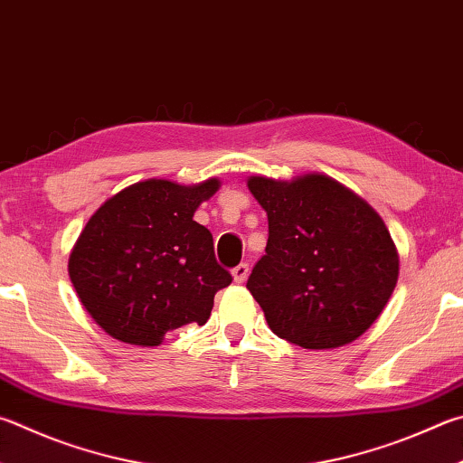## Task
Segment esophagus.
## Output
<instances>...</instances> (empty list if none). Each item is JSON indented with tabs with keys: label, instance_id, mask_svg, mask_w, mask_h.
I'll return each mask as SVG.
<instances>
[{
	"label": "esophagus",
	"instance_id": "1",
	"mask_svg": "<svg viewBox=\"0 0 463 463\" xmlns=\"http://www.w3.org/2000/svg\"><path fill=\"white\" fill-rule=\"evenodd\" d=\"M249 277V265L247 263H241L232 269V279L234 283H245Z\"/></svg>",
	"mask_w": 463,
	"mask_h": 463
}]
</instances>
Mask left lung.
I'll return each mask as SVG.
<instances>
[{
	"label": "left lung",
	"instance_id": "8db88e82",
	"mask_svg": "<svg viewBox=\"0 0 463 463\" xmlns=\"http://www.w3.org/2000/svg\"><path fill=\"white\" fill-rule=\"evenodd\" d=\"M269 239L247 281L273 334L330 350L360 338L389 304L399 250L376 210L326 174L249 175Z\"/></svg>",
	"mask_w": 463,
	"mask_h": 463
}]
</instances>
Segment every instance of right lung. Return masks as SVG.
<instances>
[{
    "instance_id": "right-lung-1",
    "label": "right lung",
    "mask_w": 463,
    "mask_h": 463,
    "mask_svg": "<svg viewBox=\"0 0 463 463\" xmlns=\"http://www.w3.org/2000/svg\"><path fill=\"white\" fill-rule=\"evenodd\" d=\"M221 180L192 186L149 178L117 192L80 231L69 275L80 304L111 338L159 346L167 332L206 324L214 293L232 281L213 234L194 221Z\"/></svg>"
}]
</instances>
